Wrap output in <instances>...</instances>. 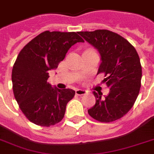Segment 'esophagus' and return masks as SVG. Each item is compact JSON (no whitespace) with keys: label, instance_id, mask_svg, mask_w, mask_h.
Wrapping results in <instances>:
<instances>
[{"label":"esophagus","instance_id":"1","mask_svg":"<svg viewBox=\"0 0 154 154\" xmlns=\"http://www.w3.org/2000/svg\"><path fill=\"white\" fill-rule=\"evenodd\" d=\"M76 94L78 95V96H82V95H85V94H86V91L84 90V89H76V91H75Z\"/></svg>","mask_w":154,"mask_h":154}]
</instances>
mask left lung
Listing matches in <instances>:
<instances>
[{"mask_svg": "<svg viewBox=\"0 0 154 154\" xmlns=\"http://www.w3.org/2000/svg\"><path fill=\"white\" fill-rule=\"evenodd\" d=\"M88 43L100 53L101 62L98 73H104L102 81L109 93L94 91L95 105L88 110L93 118L101 122L120 119L133 107L141 88V65L136 49L126 39L109 30L79 32Z\"/></svg>", "mask_w": 154, "mask_h": 154, "instance_id": "1", "label": "left lung"}]
</instances>
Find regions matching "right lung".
Returning <instances> with one entry per match:
<instances>
[{"mask_svg":"<svg viewBox=\"0 0 154 154\" xmlns=\"http://www.w3.org/2000/svg\"><path fill=\"white\" fill-rule=\"evenodd\" d=\"M77 42H84L77 32L45 31L18 54L12 71L13 94L20 110L32 123L49 127L63 119L75 91L52 86L49 73Z\"/></svg>","mask_w":154,"mask_h":154,"instance_id":"add662e5","label":"right lung"}]
</instances>
